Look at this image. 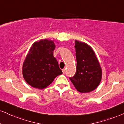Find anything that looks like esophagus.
Segmentation results:
<instances>
[{
    "mask_svg": "<svg viewBox=\"0 0 124 124\" xmlns=\"http://www.w3.org/2000/svg\"><path fill=\"white\" fill-rule=\"evenodd\" d=\"M62 73H63V74H65V69H64H64H62Z\"/></svg>",
    "mask_w": 124,
    "mask_h": 124,
    "instance_id": "34e87169",
    "label": "esophagus"
}]
</instances>
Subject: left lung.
Listing matches in <instances>:
<instances>
[{"label":"left lung","mask_w":124,"mask_h":124,"mask_svg":"<svg viewBox=\"0 0 124 124\" xmlns=\"http://www.w3.org/2000/svg\"><path fill=\"white\" fill-rule=\"evenodd\" d=\"M75 41L76 71L70 79L79 92L88 93L99 85L102 79V69L91 47L85 42Z\"/></svg>","instance_id":"8db88e82"}]
</instances>
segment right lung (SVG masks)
Listing matches in <instances>:
<instances>
[{"label": "right lung", "mask_w": 124, "mask_h": 124, "mask_svg": "<svg viewBox=\"0 0 124 124\" xmlns=\"http://www.w3.org/2000/svg\"><path fill=\"white\" fill-rule=\"evenodd\" d=\"M55 47L53 41L45 39L35 42L30 48L23 64L22 74L33 87L45 88L62 74L53 54Z\"/></svg>", "instance_id": "right-lung-1"}]
</instances>
